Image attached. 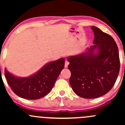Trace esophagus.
Returning <instances> with one entry per match:
<instances>
[{
  "label": "esophagus",
  "mask_w": 125,
  "mask_h": 125,
  "mask_svg": "<svg viewBox=\"0 0 125 125\" xmlns=\"http://www.w3.org/2000/svg\"><path fill=\"white\" fill-rule=\"evenodd\" d=\"M69 62L67 61V60H66L65 63H64V67H67V66H68V65H69Z\"/></svg>",
  "instance_id": "34e87169"
}]
</instances>
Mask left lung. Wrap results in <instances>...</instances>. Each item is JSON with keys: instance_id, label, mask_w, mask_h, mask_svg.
Wrapping results in <instances>:
<instances>
[{"instance_id": "1", "label": "left lung", "mask_w": 125, "mask_h": 125, "mask_svg": "<svg viewBox=\"0 0 125 125\" xmlns=\"http://www.w3.org/2000/svg\"><path fill=\"white\" fill-rule=\"evenodd\" d=\"M94 44L86 51L67 58L69 79L73 90L79 96L94 99L112 88L119 73L118 48L111 36L92 26Z\"/></svg>"}]
</instances>
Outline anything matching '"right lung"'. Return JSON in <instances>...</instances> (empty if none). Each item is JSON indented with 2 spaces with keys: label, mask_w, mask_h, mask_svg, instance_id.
Instances as JSON below:
<instances>
[{
  "label": "right lung",
  "mask_w": 125,
  "mask_h": 125,
  "mask_svg": "<svg viewBox=\"0 0 125 125\" xmlns=\"http://www.w3.org/2000/svg\"><path fill=\"white\" fill-rule=\"evenodd\" d=\"M64 66V59L61 58L48 63L30 76H15L6 69L5 75L16 94L26 99L35 100L45 96L51 92Z\"/></svg>",
  "instance_id": "1"
}]
</instances>
